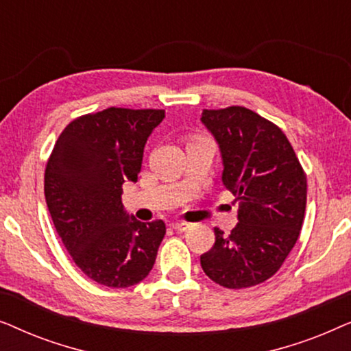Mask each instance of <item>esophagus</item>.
<instances>
[{
    "mask_svg": "<svg viewBox=\"0 0 351 351\" xmlns=\"http://www.w3.org/2000/svg\"><path fill=\"white\" fill-rule=\"evenodd\" d=\"M172 228L177 230V232H185V230H189L191 225L186 223V222H172Z\"/></svg>",
    "mask_w": 351,
    "mask_h": 351,
    "instance_id": "obj_1",
    "label": "esophagus"
}]
</instances>
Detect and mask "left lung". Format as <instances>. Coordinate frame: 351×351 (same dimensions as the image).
<instances>
[{
	"instance_id": "obj_1",
	"label": "left lung",
	"mask_w": 351,
	"mask_h": 351,
	"mask_svg": "<svg viewBox=\"0 0 351 351\" xmlns=\"http://www.w3.org/2000/svg\"><path fill=\"white\" fill-rule=\"evenodd\" d=\"M201 121L219 142L222 182L239 201L230 234L214 228V246L201 256L206 275L227 289L267 281L299 239L306 176L286 134L246 107L204 110Z\"/></svg>"
}]
</instances>
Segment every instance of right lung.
I'll list each match as a JSON object with an SVG mask.
<instances>
[{
    "instance_id": "obj_1",
    "label": "right lung",
    "mask_w": 351,
    "mask_h": 351,
    "mask_svg": "<svg viewBox=\"0 0 351 351\" xmlns=\"http://www.w3.org/2000/svg\"><path fill=\"white\" fill-rule=\"evenodd\" d=\"M165 110L110 107L73 119L45 171V196L57 234L75 265L107 287L145 280L166 234L162 220L129 219L123 184L137 182L143 147Z\"/></svg>"
}]
</instances>
